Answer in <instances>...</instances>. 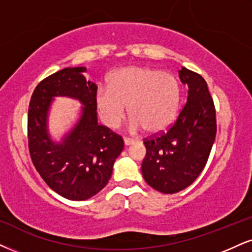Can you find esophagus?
<instances>
[{
    "instance_id": "obj_1",
    "label": "esophagus",
    "mask_w": 252,
    "mask_h": 252,
    "mask_svg": "<svg viewBox=\"0 0 252 252\" xmlns=\"http://www.w3.org/2000/svg\"><path fill=\"white\" fill-rule=\"evenodd\" d=\"M124 142H125V146H129L132 144H134L135 140H133V139H128V138H125L124 139Z\"/></svg>"
}]
</instances>
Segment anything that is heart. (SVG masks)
<instances>
[{"instance_id":"heart-1","label":"heart","mask_w":252,"mask_h":252,"mask_svg":"<svg viewBox=\"0 0 252 252\" xmlns=\"http://www.w3.org/2000/svg\"><path fill=\"white\" fill-rule=\"evenodd\" d=\"M181 88L175 76L152 67L132 66L112 74L108 88L98 90L95 107L110 128L119 127L125 119L127 105L132 128L148 133L167 129L176 119Z\"/></svg>"}]
</instances>
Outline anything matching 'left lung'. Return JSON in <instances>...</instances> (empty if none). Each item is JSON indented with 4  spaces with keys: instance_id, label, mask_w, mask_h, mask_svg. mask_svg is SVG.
<instances>
[{
    "instance_id": "obj_1",
    "label": "left lung",
    "mask_w": 252,
    "mask_h": 252,
    "mask_svg": "<svg viewBox=\"0 0 252 252\" xmlns=\"http://www.w3.org/2000/svg\"><path fill=\"white\" fill-rule=\"evenodd\" d=\"M187 102L175 123L159 135L145 139L141 164L145 181L155 190L174 194L190 186L206 166L216 136V111L206 80L182 67Z\"/></svg>"
}]
</instances>
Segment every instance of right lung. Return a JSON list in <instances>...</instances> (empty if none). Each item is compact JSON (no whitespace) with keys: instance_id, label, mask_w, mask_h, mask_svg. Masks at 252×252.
<instances>
[{"instance_id":"obj_1","label":"right lung","mask_w":252,"mask_h":252,"mask_svg":"<svg viewBox=\"0 0 252 252\" xmlns=\"http://www.w3.org/2000/svg\"><path fill=\"white\" fill-rule=\"evenodd\" d=\"M86 67H65L43 79L31 95L28 112V140L33 166L52 190L67 200L94 196L111 179L113 163L124 140L99 125L95 107L97 85L83 76ZM55 96L82 102L79 123L61 143L51 140L47 114Z\"/></svg>"}]
</instances>
